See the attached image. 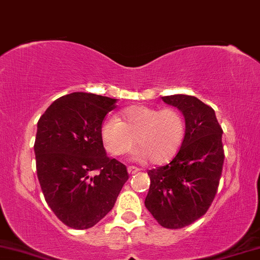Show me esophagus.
I'll use <instances>...</instances> for the list:
<instances>
[{"label": "esophagus", "instance_id": "34e87169", "mask_svg": "<svg viewBox=\"0 0 260 260\" xmlns=\"http://www.w3.org/2000/svg\"><path fill=\"white\" fill-rule=\"evenodd\" d=\"M138 171H139V169L136 168V167H127V174H129V175H134Z\"/></svg>", "mask_w": 260, "mask_h": 260}]
</instances>
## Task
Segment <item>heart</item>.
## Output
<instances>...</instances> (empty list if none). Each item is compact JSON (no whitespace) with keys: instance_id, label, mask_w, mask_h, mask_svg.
Returning <instances> with one entry per match:
<instances>
[{"instance_id":"heart-1","label":"heart","mask_w":260,"mask_h":260,"mask_svg":"<svg viewBox=\"0 0 260 260\" xmlns=\"http://www.w3.org/2000/svg\"><path fill=\"white\" fill-rule=\"evenodd\" d=\"M185 135V119L182 112L172 108L159 110L146 105H135L116 117L105 119L101 127L105 149L114 156H123L138 145L135 156L149 158L153 164L170 159L178 151Z\"/></svg>"}]
</instances>
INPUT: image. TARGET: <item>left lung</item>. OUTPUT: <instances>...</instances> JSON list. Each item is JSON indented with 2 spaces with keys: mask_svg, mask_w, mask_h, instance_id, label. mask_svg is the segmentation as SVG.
Returning a JSON list of instances; mask_svg holds the SVG:
<instances>
[{
  "mask_svg": "<svg viewBox=\"0 0 260 260\" xmlns=\"http://www.w3.org/2000/svg\"><path fill=\"white\" fill-rule=\"evenodd\" d=\"M185 119V135L170 163L148 171L145 208L161 226L182 229L208 211L217 193L224 163L223 130L214 110L194 96L161 97Z\"/></svg>",
  "mask_w": 260,
  "mask_h": 260,
  "instance_id": "obj_1",
  "label": "left lung"
}]
</instances>
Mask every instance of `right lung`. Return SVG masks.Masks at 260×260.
Masks as SVG:
<instances>
[{
    "mask_svg": "<svg viewBox=\"0 0 260 260\" xmlns=\"http://www.w3.org/2000/svg\"><path fill=\"white\" fill-rule=\"evenodd\" d=\"M117 100L73 92L51 103L37 123L36 170L46 202L67 226L84 230L114 208L125 165L109 158L101 137Z\"/></svg>",
    "mask_w": 260,
    "mask_h": 260,
    "instance_id": "right-lung-1",
    "label": "right lung"
}]
</instances>
